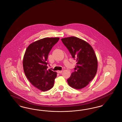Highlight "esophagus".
<instances>
[{"instance_id":"1","label":"esophagus","mask_w":122,"mask_h":122,"mask_svg":"<svg viewBox=\"0 0 122 122\" xmlns=\"http://www.w3.org/2000/svg\"><path fill=\"white\" fill-rule=\"evenodd\" d=\"M63 70H58L57 71V72L59 73V74H61V73H62V72H63Z\"/></svg>"}]
</instances>
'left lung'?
Listing matches in <instances>:
<instances>
[{
	"label": "left lung",
	"instance_id": "8db88e82",
	"mask_svg": "<svg viewBox=\"0 0 122 122\" xmlns=\"http://www.w3.org/2000/svg\"><path fill=\"white\" fill-rule=\"evenodd\" d=\"M77 63L67 82L70 86L81 89L87 86L96 76L98 67L93 48L86 41L75 36L61 39Z\"/></svg>",
	"mask_w": 122,
	"mask_h": 122
}]
</instances>
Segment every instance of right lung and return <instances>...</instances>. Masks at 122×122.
I'll return each mask as SVG.
<instances>
[{
    "label": "right lung",
    "mask_w": 122,
    "mask_h": 122,
    "mask_svg": "<svg viewBox=\"0 0 122 122\" xmlns=\"http://www.w3.org/2000/svg\"><path fill=\"white\" fill-rule=\"evenodd\" d=\"M58 37L44 38L31 43L27 47L23 60L25 75L35 87L42 92L50 90L53 86L57 72L48 68L47 59Z\"/></svg>",
    "instance_id": "add662e5"
}]
</instances>
